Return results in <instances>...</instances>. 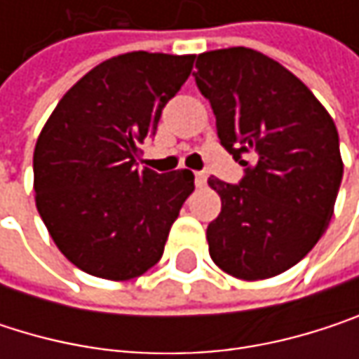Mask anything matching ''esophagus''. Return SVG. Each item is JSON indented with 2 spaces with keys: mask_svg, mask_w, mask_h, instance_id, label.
I'll list each match as a JSON object with an SVG mask.
<instances>
[{
  "mask_svg": "<svg viewBox=\"0 0 359 359\" xmlns=\"http://www.w3.org/2000/svg\"><path fill=\"white\" fill-rule=\"evenodd\" d=\"M208 182V175L205 172H195V184L197 187H203Z\"/></svg>",
  "mask_w": 359,
  "mask_h": 359,
  "instance_id": "1",
  "label": "esophagus"
}]
</instances>
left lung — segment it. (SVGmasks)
Instances as JSON below:
<instances>
[{
  "label": "left lung",
  "instance_id": "1",
  "mask_svg": "<svg viewBox=\"0 0 359 359\" xmlns=\"http://www.w3.org/2000/svg\"><path fill=\"white\" fill-rule=\"evenodd\" d=\"M195 68L222 147L245 166L239 184L208 179L222 201L205 233L210 255L243 280L276 276L330 222L343 179L337 126L293 72L255 49L205 51Z\"/></svg>",
  "mask_w": 359,
  "mask_h": 359
}]
</instances>
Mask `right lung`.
<instances>
[{
    "mask_svg": "<svg viewBox=\"0 0 359 359\" xmlns=\"http://www.w3.org/2000/svg\"><path fill=\"white\" fill-rule=\"evenodd\" d=\"M195 55L130 51L89 70L51 111L35 145L36 210L76 268L130 280L156 266L193 193V172L139 168L164 106Z\"/></svg>",
    "mask_w": 359,
    "mask_h": 359,
    "instance_id": "add662e5",
    "label": "right lung"
}]
</instances>
